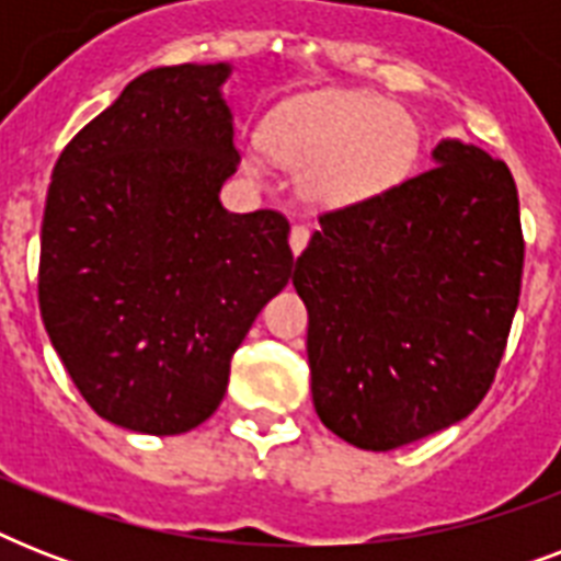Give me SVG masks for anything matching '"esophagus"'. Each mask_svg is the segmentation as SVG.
I'll use <instances>...</instances> for the list:
<instances>
[{
	"instance_id": "esophagus-1",
	"label": "esophagus",
	"mask_w": 561,
	"mask_h": 561,
	"mask_svg": "<svg viewBox=\"0 0 561 561\" xmlns=\"http://www.w3.org/2000/svg\"><path fill=\"white\" fill-rule=\"evenodd\" d=\"M308 236H311V232H308L306 224H294V227H290V250H294V255H299L306 250Z\"/></svg>"
}]
</instances>
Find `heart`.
<instances>
[{
    "label": "heart",
    "mask_w": 561,
    "mask_h": 561,
    "mask_svg": "<svg viewBox=\"0 0 561 561\" xmlns=\"http://www.w3.org/2000/svg\"><path fill=\"white\" fill-rule=\"evenodd\" d=\"M262 148L297 171L314 209H346L399 186L413 169L419 127L408 110L360 90H314L282 101L262 122ZM250 171L262 162L250 157Z\"/></svg>",
    "instance_id": "obj_1"
}]
</instances>
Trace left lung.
<instances>
[{
    "mask_svg": "<svg viewBox=\"0 0 561 561\" xmlns=\"http://www.w3.org/2000/svg\"><path fill=\"white\" fill-rule=\"evenodd\" d=\"M431 162L323 215L294 271L317 416L364 451L469 416L518 308L524 238L510 169L451 136Z\"/></svg>",
    "mask_w": 561,
    "mask_h": 561,
    "instance_id": "8db88e82",
    "label": "left lung"
}]
</instances>
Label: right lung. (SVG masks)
<instances>
[{
    "label": "right lung",
    "instance_id": "add662e5",
    "mask_svg": "<svg viewBox=\"0 0 561 561\" xmlns=\"http://www.w3.org/2000/svg\"><path fill=\"white\" fill-rule=\"evenodd\" d=\"M229 64L160 66L66 145L39 232V314L95 413L186 434L218 410L229 360L290 279L279 211L238 215Z\"/></svg>",
    "mask_w": 561,
    "mask_h": 561
}]
</instances>
